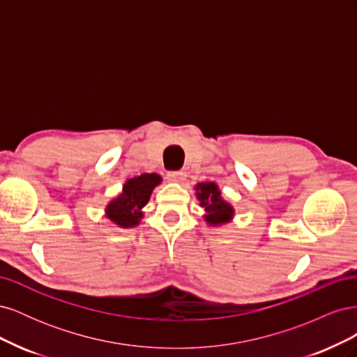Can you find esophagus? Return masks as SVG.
Returning a JSON list of instances; mask_svg holds the SVG:
<instances>
[{"label": "esophagus", "mask_w": 357, "mask_h": 357, "mask_svg": "<svg viewBox=\"0 0 357 357\" xmlns=\"http://www.w3.org/2000/svg\"><path fill=\"white\" fill-rule=\"evenodd\" d=\"M167 178L171 183H181L183 180H185V174H183L181 171H169L167 174Z\"/></svg>", "instance_id": "obj_1"}]
</instances>
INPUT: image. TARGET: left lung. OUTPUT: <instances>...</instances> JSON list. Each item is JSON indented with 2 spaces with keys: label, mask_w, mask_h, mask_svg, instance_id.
Wrapping results in <instances>:
<instances>
[{
  "label": "left lung",
  "mask_w": 357,
  "mask_h": 357,
  "mask_svg": "<svg viewBox=\"0 0 357 357\" xmlns=\"http://www.w3.org/2000/svg\"><path fill=\"white\" fill-rule=\"evenodd\" d=\"M197 198L204 208V220L210 226H222L234 219L235 210L225 201L219 186L214 181H202L195 186Z\"/></svg>",
  "instance_id": "obj_1"
}]
</instances>
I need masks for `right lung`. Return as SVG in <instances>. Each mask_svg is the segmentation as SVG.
I'll use <instances>...</instances> for the list:
<instances>
[{
    "instance_id": "add662e5",
    "label": "right lung",
    "mask_w": 357,
    "mask_h": 357,
    "mask_svg": "<svg viewBox=\"0 0 357 357\" xmlns=\"http://www.w3.org/2000/svg\"><path fill=\"white\" fill-rule=\"evenodd\" d=\"M159 174H142L125 181L121 195L112 199L105 207V218L119 228H134L143 219V208L149 202L153 189L160 185Z\"/></svg>"
}]
</instances>
